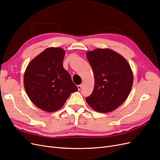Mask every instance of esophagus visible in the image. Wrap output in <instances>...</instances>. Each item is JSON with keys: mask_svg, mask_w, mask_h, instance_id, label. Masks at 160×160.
Here are the masks:
<instances>
[{"mask_svg": "<svg viewBox=\"0 0 160 160\" xmlns=\"http://www.w3.org/2000/svg\"><path fill=\"white\" fill-rule=\"evenodd\" d=\"M82 87H83V85H77V88H78V89L79 90H81V89L82 88Z\"/></svg>", "mask_w": 160, "mask_h": 160, "instance_id": "obj_1", "label": "esophagus"}]
</instances>
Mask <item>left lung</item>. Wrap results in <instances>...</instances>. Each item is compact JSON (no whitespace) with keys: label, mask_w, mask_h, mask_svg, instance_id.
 <instances>
[{"label":"left lung","mask_w":160,"mask_h":160,"mask_svg":"<svg viewBox=\"0 0 160 160\" xmlns=\"http://www.w3.org/2000/svg\"><path fill=\"white\" fill-rule=\"evenodd\" d=\"M95 77L94 89L85 99L96 111L111 112L126 100L132 88V69L124 57L111 49L87 52Z\"/></svg>","instance_id":"left-lung-1"}]
</instances>
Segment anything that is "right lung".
Wrapping results in <instances>:
<instances>
[{
	"mask_svg": "<svg viewBox=\"0 0 160 160\" xmlns=\"http://www.w3.org/2000/svg\"><path fill=\"white\" fill-rule=\"evenodd\" d=\"M65 51L49 47L30 62L24 75V86L32 102L39 109L54 112L78 91L69 73L62 67Z\"/></svg>",
	"mask_w": 160,
	"mask_h": 160,
	"instance_id": "1",
	"label": "right lung"
}]
</instances>
